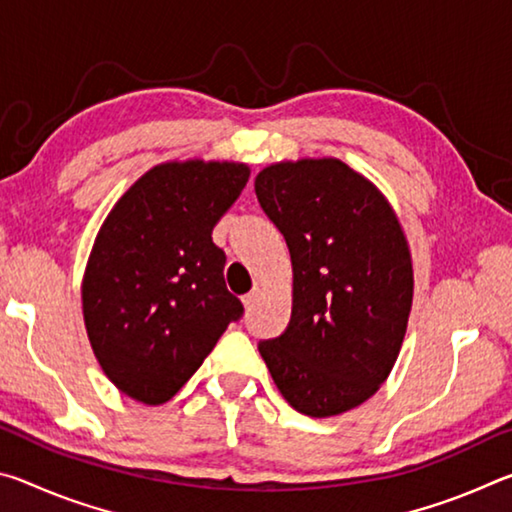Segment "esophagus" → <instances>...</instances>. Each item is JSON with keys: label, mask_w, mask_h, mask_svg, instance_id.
I'll return each mask as SVG.
<instances>
[{"label": "esophagus", "mask_w": 512, "mask_h": 512, "mask_svg": "<svg viewBox=\"0 0 512 512\" xmlns=\"http://www.w3.org/2000/svg\"><path fill=\"white\" fill-rule=\"evenodd\" d=\"M262 287H259V284H255V287H253V291H250V293H246V296H244V305L250 309V307H253L255 305V302L259 300V298H262Z\"/></svg>", "instance_id": "obj_1"}]
</instances>
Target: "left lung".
Returning a JSON list of instances; mask_svg holds the SVG:
<instances>
[{
  "mask_svg": "<svg viewBox=\"0 0 512 512\" xmlns=\"http://www.w3.org/2000/svg\"><path fill=\"white\" fill-rule=\"evenodd\" d=\"M255 194L293 264L289 327L259 354L298 413L350 411L391 375L406 334L413 266L402 225L384 194L336 158L271 164Z\"/></svg>",
  "mask_w": 512,
  "mask_h": 512,
  "instance_id": "1",
  "label": "left lung"
}]
</instances>
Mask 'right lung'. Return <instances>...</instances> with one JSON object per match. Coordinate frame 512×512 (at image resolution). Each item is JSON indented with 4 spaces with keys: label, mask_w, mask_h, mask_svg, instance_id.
I'll return each mask as SVG.
<instances>
[{
    "label": "right lung",
    "mask_w": 512,
    "mask_h": 512,
    "mask_svg": "<svg viewBox=\"0 0 512 512\" xmlns=\"http://www.w3.org/2000/svg\"><path fill=\"white\" fill-rule=\"evenodd\" d=\"M248 176L241 162H164L103 221L83 275V318L101 370L133 400L169 402L244 314L212 230Z\"/></svg>",
    "instance_id": "right-lung-1"
}]
</instances>
